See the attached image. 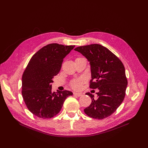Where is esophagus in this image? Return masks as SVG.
<instances>
[{
    "instance_id": "1",
    "label": "esophagus",
    "mask_w": 148,
    "mask_h": 148,
    "mask_svg": "<svg viewBox=\"0 0 148 148\" xmlns=\"http://www.w3.org/2000/svg\"><path fill=\"white\" fill-rule=\"evenodd\" d=\"M73 95H74V96H78V97H79V96H82V93H79V92H74Z\"/></svg>"
}]
</instances>
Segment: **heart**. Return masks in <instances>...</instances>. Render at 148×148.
<instances>
[{
    "label": "heart",
    "instance_id": "heart-1",
    "mask_svg": "<svg viewBox=\"0 0 148 148\" xmlns=\"http://www.w3.org/2000/svg\"><path fill=\"white\" fill-rule=\"evenodd\" d=\"M71 86L74 88V89H79L81 86V83H80L79 81H75L73 82V83L71 84Z\"/></svg>",
    "mask_w": 148,
    "mask_h": 148
}]
</instances>
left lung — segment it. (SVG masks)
Instances as JSON below:
<instances>
[{
	"label": "left lung",
	"mask_w": 148,
	"mask_h": 148,
	"mask_svg": "<svg viewBox=\"0 0 148 148\" xmlns=\"http://www.w3.org/2000/svg\"><path fill=\"white\" fill-rule=\"evenodd\" d=\"M86 58L91 66L90 88L99 89L97 99L89 92L91 104L84 109L89 117L103 119L112 114L122 104L125 96L127 79L125 67L119 58L100 44L75 49Z\"/></svg>",
	"instance_id": "left-lung-1"
}]
</instances>
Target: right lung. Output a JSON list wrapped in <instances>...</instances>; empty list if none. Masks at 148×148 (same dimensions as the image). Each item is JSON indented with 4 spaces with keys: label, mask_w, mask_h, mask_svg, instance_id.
Returning a JSON list of instances; mask_svg holds the SVG:
<instances>
[{
    "label": "right lung",
    "mask_w": 148,
    "mask_h": 148,
    "mask_svg": "<svg viewBox=\"0 0 148 148\" xmlns=\"http://www.w3.org/2000/svg\"><path fill=\"white\" fill-rule=\"evenodd\" d=\"M74 47L49 44L30 59L22 77V96L28 110L36 117H54L60 111L66 98L72 96L70 91L52 92L51 83L61 69L63 59Z\"/></svg>",
    "instance_id": "right-lung-1"
}]
</instances>
